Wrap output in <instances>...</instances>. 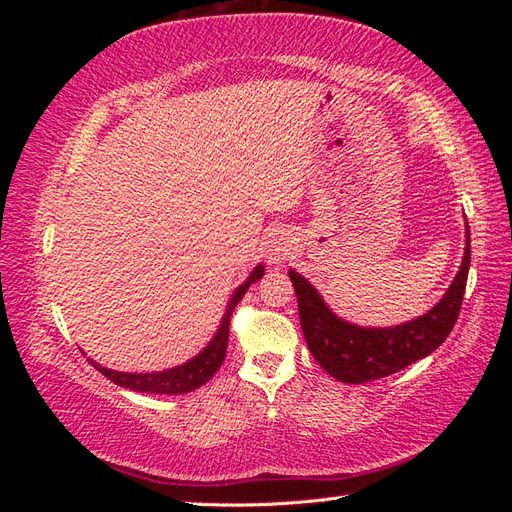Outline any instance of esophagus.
I'll use <instances>...</instances> for the list:
<instances>
[{"mask_svg": "<svg viewBox=\"0 0 512 512\" xmlns=\"http://www.w3.org/2000/svg\"><path fill=\"white\" fill-rule=\"evenodd\" d=\"M294 250L292 239L286 232H271L269 239L265 241V256L269 258L271 265H280Z\"/></svg>", "mask_w": 512, "mask_h": 512, "instance_id": "1", "label": "esophagus"}]
</instances>
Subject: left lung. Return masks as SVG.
<instances>
[{
    "label": "left lung",
    "instance_id": "1",
    "mask_svg": "<svg viewBox=\"0 0 512 512\" xmlns=\"http://www.w3.org/2000/svg\"><path fill=\"white\" fill-rule=\"evenodd\" d=\"M466 256L451 288L425 316L393 329H363L339 320L324 305L316 288L290 271L297 292L301 329L307 348L324 371L348 384H363L391 376L436 350L453 331L461 312L470 271V226H466Z\"/></svg>",
    "mask_w": 512,
    "mask_h": 512
}]
</instances>
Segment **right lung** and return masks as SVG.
Wrapping results in <instances>:
<instances>
[{
	"label": "right lung",
	"mask_w": 512,
	"mask_h": 512,
	"mask_svg": "<svg viewBox=\"0 0 512 512\" xmlns=\"http://www.w3.org/2000/svg\"><path fill=\"white\" fill-rule=\"evenodd\" d=\"M262 275H265V267L258 265L252 271V275L247 277V282L241 284L237 288V292L232 294L218 335L211 339V344L203 352L194 356V359L185 365L175 367V369H166V371H156V374H123V371L100 367L94 361H89V363L94 365L98 371H102V374L111 382L123 386V389L138 391V393L181 395V393H190V391L198 389V386H203L207 380H211L215 371H218L220 365L224 363L226 348H228V335H230V316H232V312H235L237 303L243 299L245 290L250 288L256 280H260Z\"/></svg>",
	"instance_id": "right-lung-1"
}]
</instances>
